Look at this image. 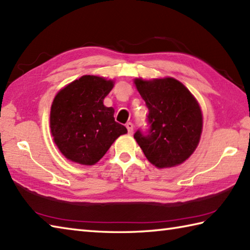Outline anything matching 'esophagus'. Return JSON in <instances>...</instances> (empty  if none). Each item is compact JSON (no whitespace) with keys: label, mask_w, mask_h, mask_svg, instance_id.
<instances>
[{"label":"esophagus","mask_w":250,"mask_h":250,"mask_svg":"<svg viewBox=\"0 0 250 250\" xmlns=\"http://www.w3.org/2000/svg\"><path fill=\"white\" fill-rule=\"evenodd\" d=\"M125 126H126V129H128L129 134L133 133V124H132V122H128V124L125 125Z\"/></svg>","instance_id":"esophagus-1"}]
</instances>
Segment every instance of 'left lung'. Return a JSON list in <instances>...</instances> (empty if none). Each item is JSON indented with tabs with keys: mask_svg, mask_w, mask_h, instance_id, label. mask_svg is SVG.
Returning <instances> with one entry per match:
<instances>
[{
	"mask_svg": "<svg viewBox=\"0 0 250 250\" xmlns=\"http://www.w3.org/2000/svg\"><path fill=\"white\" fill-rule=\"evenodd\" d=\"M148 108L149 129L134 139L149 163L170 168L184 163L196 149L203 129V115L196 99L173 78L135 79Z\"/></svg>",
	"mask_w": 250,
	"mask_h": 250,
	"instance_id": "1",
	"label": "left lung"
}]
</instances>
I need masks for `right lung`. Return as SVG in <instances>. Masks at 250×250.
Here are the masks:
<instances>
[{
    "label": "right lung",
    "mask_w": 250,
    "mask_h": 250,
    "mask_svg": "<svg viewBox=\"0 0 250 250\" xmlns=\"http://www.w3.org/2000/svg\"><path fill=\"white\" fill-rule=\"evenodd\" d=\"M114 82L103 77L82 76L57 93L50 125L61 153L73 163L96 164L111 144L128 130L115 121L114 108L104 105Z\"/></svg>",
    "instance_id": "add662e5"
}]
</instances>
